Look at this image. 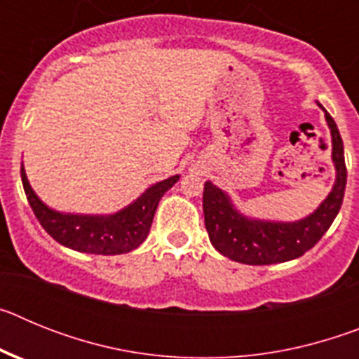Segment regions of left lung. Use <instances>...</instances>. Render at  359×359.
I'll list each match as a JSON object with an SVG mask.
<instances>
[{"mask_svg":"<svg viewBox=\"0 0 359 359\" xmlns=\"http://www.w3.org/2000/svg\"><path fill=\"white\" fill-rule=\"evenodd\" d=\"M322 107V104H318ZM323 109V107H322ZM325 113V122L331 131L332 163L336 177L327 198L320 203L313 214L298 221H266L244 215L230 199V196L205 182L203 214L210 243L221 255L243 264L264 266L293 261L302 257L322 239L329 230L344 203L347 169H345L344 142L332 116Z\"/></svg>","mask_w":359,"mask_h":359,"instance_id":"left-lung-1","label":"left lung"}]
</instances>
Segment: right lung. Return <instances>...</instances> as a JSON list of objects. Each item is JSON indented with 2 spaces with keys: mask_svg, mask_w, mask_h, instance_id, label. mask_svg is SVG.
<instances>
[{
  "mask_svg": "<svg viewBox=\"0 0 359 359\" xmlns=\"http://www.w3.org/2000/svg\"><path fill=\"white\" fill-rule=\"evenodd\" d=\"M180 176H170L149 187L140 198L115 214H65L44 205L28 183L21 163V182L41 226L66 248L95 255H120L138 248L149 236L158 203Z\"/></svg>",
  "mask_w": 359,
  "mask_h": 359,
  "instance_id": "obj_1",
  "label": "right lung"
}]
</instances>
